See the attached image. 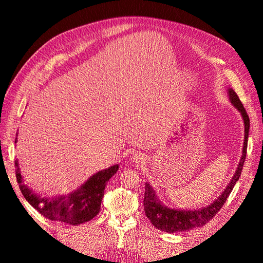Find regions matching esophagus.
Returning <instances> with one entry per match:
<instances>
[{"instance_id":"esophagus-1","label":"esophagus","mask_w":263,"mask_h":263,"mask_svg":"<svg viewBox=\"0 0 263 263\" xmlns=\"http://www.w3.org/2000/svg\"><path fill=\"white\" fill-rule=\"evenodd\" d=\"M133 159H134L135 162H140L142 160V156L140 154H135Z\"/></svg>"}]
</instances>
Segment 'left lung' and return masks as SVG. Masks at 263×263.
<instances>
[{
	"label": "left lung",
	"instance_id": "1",
	"mask_svg": "<svg viewBox=\"0 0 263 263\" xmlns=\"http://www.w3.org/2000/svg\"><path fill=\"white\" fill-rule=\"evenodd\" d=\"M229 100L232 102V104L239 110L245 124V140H243V147H242V156L239 161V164L237 166V170L234 174L233 179L230 180L229 184L224 190L219 197L216 201H214L211 205L206 206V208H202L194 211H186V210H173L169 209L166 206L161 204V201L158 200L156 195L155 190L153 186H150L149 183L145 184V196H144V209L146 216L149 218L156 228L159 230H162L165 233H180V232H186V230H191L195 227L204 226L216 215L222 205L225 204L226 200L228 198L230 192H232L236 182L239 180V177L241 174L246 154H247V145H248V137H249V127H250V121L249 116L247 114L246 109L240 102L238 95L233 89H228Z\"/></svg>",
	"mask_w": 263,
	"mask_h": 263
}]
</instances>
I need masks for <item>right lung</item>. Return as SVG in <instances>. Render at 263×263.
Listing matches in <instances>:
<instances>
[{"label": "right lung", "mask_w": 263, "mask_h": 263, "mask_svg": "<svg viewBox=\"0 0 263 263\" xmlns=\"http://www.w3.org/2000/svg\"><path fill=\"white\" fill-rule=\"evenodd\" d=\"M16 139L15 138V144ZM15 168L21 192L35 210L50 220H58L77 226L93 219L99 214L106 183L118 170V164L93 174L69 195H60L52 198L41 197L24 184L17 160H15Z\"/></svg>", "instance_id": "right-lung-1"}]
</instances>
